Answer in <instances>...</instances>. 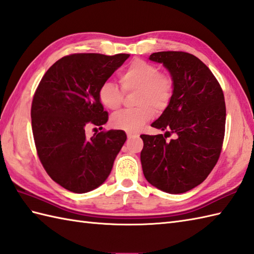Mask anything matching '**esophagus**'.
I'll return each instance as SVG.
<instances>
[{"label": "esophagus", "mask_w": 254, "mask_h": 254, "mask_svg": "<svg viewBox=\"0 0 254 254\" xmlns=\"http://www.w3.org/2000/svg\"><path fill=\"white\" fill-rule=\"evenodd\" d=\"M127 137H128V139L138 138V137H139V134H136V133H127Z\"/></svg>", "instance_id": "34e87169"}]
</instances>
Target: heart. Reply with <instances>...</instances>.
<instances>
[{"label":"heart","mask_w":254,"mask_h":254,"mask_svg":"<svg viewBox=\"0 0 254 254\" xmlns=\"http://www.w3.org/2000/svg\"><path fill=\"white\" fill-rule=\"evenodd\" d=\"M122 88L125 92H137V109L125 110L112 117L113 126L127 132H138L148 123L153 110L164 111L174 93V80L162 74L153 64L143 60H134L121 74ZM116 83L104 81L98 90L99 101L104 108L115 111L121 108L124 92Z\"/></svg>","instance_id":"obj_1"}]
</instances>
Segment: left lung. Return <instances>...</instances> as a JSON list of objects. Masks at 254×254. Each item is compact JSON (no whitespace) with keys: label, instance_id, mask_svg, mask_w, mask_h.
Returning <instances> with one entry per match:
<instances>
[{"label":"left lung","instance_id":"obj_1","mask_svg":"<svg viewBox=\"0 0 254 254\" xmlns=\"http://www.w3.org/2000/svg\"><path fill=\"white\" fill-rule=\"evenodd\" d=\"M149 60L170 71L174 93L151 125L165 133L140 136L143 175L164 192L184 193L203 183L218 161L226 122L224 93L208 67L192 54L167 51ZM171 134L175 139L168 142Z\"/></svg>","mask_w":254,"mask_h":254}]
</instances>
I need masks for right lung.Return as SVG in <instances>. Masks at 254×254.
<instances>
[{"mask_svg":"<svg viewBox=\"0 0 254 254\" xmlns=\"http://www.w3.org/2000/svg\"><path fill=\"white\" fill-rule=\"evenodd\" d=\"M129 56H64L48 69L33 95L31 126L38 156L49 176L71 192L86 193L102 185L126 141L123 130L88 139L84 128L108 122L98 90Z\"/></svg>","mask_w":254,"mask_h":254,"instance_id":"1","label":"right lung"}]
</instances>
